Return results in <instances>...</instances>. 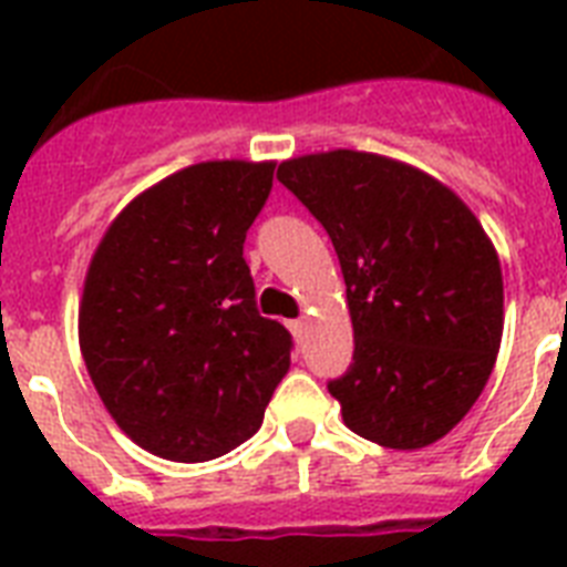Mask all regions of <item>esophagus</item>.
Here are the masks:
<instances>
[{
    "instance_id": "esophagus-1",
    "label": "esophagus",
    "mask_w": 567,
    "mask_h": 567,
    "mask_svg": "<svg viewBox=\"0 0 567 567\" xmlns=\"http://www.w3.org/2000/svg\"><path fill=\"white\" fill-rule=\"evenodd\" d=\"M288 327H291L293 338H297V341H302V336H306V327H309V320H306V318H297V320H291Z\"/></svg>"
}]
</instances>
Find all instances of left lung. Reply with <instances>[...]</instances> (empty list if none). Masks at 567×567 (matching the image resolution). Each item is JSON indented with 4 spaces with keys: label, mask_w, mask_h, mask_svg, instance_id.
I'll use <instances>...</instances> for the list:
<instances>
[{
    "label": "left lung",
    "mask_w": 567,
    "mask_h": 567,
    "mask_svg": "<svg viewBox=\"0 0 567 567\" xmlns=\"http://www.w3.org/2000/svg\"><path fill=\"white\" fill-rule=\"evenodd\" d=\"M276 179L327 229L353 318V364L329 379L344 423L382 447L447 435L483 394L503 336V274L471 208L382 155L336 150Z\"/></svg>",
    "instance_id": "1"
}]
</instances>
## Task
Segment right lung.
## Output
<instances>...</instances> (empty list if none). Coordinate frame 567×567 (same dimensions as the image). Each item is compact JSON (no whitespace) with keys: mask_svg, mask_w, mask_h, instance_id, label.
Returning a JSON list of instances; mask_svg holds the SVG:
<instances>
[{"mask_svg":"<svg viewBox=\"0 0 567 567\" xmlns=\"http://www.w3.org/2000/svg\"><path fill=\"white\" fill-rule=\"evenodd\" d=\"M274 164L205 162L132 199L96 247L79 344L120 430L155 456L217 458L261 426L291 332L261 318L244 240Z\"/></svg>","mask_w":567,"mask_h":567,"instance_id":"right-lung-1","label":"right lung"}]
</instances>
